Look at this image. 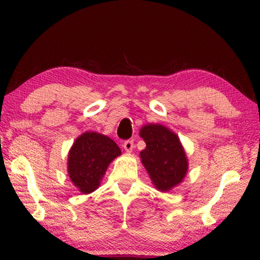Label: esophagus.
<instances>
[{
	"label": "esophagus",
	"mask_w": 260,
	"mask_h": 260,
	"mask_svg": "<svg viewBox=\"0 0 260 260\" xmlns=\"http://www.w3.org/2000/svg\"><path fill=\"white\" fill-rule=\"evenodd\" d=\"M123 148H124V150L127 151V152L133 151V149H134V141H131V140L125 141L123 143Z\"/></svg>",
	"instance_id": "1"
}]
</instances>
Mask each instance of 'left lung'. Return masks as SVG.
<instances>
[{
    "label": "left lung",
    "instance_id": "obj_1",
    "mask_svg": "<svg viewBox=\"0 0 260 260\" xmlns=\"http://www.w3.org/2000/svg\"><path fill=\"white\" fill-rule=\"evenodd\" d=\"M140 136L147 144L140 154L141 161L156 189L168 191L182 182L188 159L177 135L161 124H147Z\"/></svg>",
    "mask_w": 260,
    "mask_h": 260
}]
</instances>
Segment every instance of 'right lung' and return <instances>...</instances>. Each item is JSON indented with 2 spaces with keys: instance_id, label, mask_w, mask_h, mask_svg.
Masks as SVG:
<instances>
[{
  "instance_id": "right-lung-1",
  "label": "right lung",
  "mask_w": 260,
  "mask_h": 260,
  "mask_svg": "<svg viewBox=\"0 0 260 260\" xmlns=\"http://www.w3.org/2000/svg\"><path fill=\"white\" fill-rule=\"evenodd\" d=\"M120 149L105 135L84 133L69 152L67 172L74 186L83 194H90L101 186L110 163L119 156Z\"/></svg>"
}]
</instances>
